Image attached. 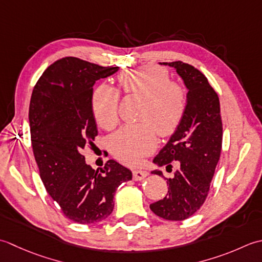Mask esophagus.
Returning a JSON list of instances; mask_svg holds the SVG:
<instances>
[{
	"instance_id": "obj_1",
	"label": "esophagus",
	"mask_w": 262,
	"mask_h": 262,
	"mask_svg": "<svg viewBox=\"0 0 262 262\" xmlns=\"http://www.w3.org/2000/svg\"><path fill=\"white\" fill-rule=\"evenodd\" d=\"M147 175H148V173L146 172V170H141V169H136V170H133V173H132L133 180L135 181H141L145 179Z\"/></svg>"
}]
</instances>
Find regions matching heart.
I'll return each mask as SVG.
<instances>
[{"instance_id": "b5f03b06", "label": "heart", "mask_w": 262, "mask_h": 262, "mask_svg": "<svg viewBox=\"0 0 262 262\" xmlns=\"http://www.w3.org/2000/svg\"><path fill=\"white\" fill-rule=\"evenodd\" d=\"M119 83L125 94L145 98L138 124H129L115 132L110 140L114 157L126 165H138L151 154L158 136L173 135L186 110V92L182 84L169 81L166 70L158 67H143L122 72ZM120 94L108 84H100L92 96V110L97 124L111 130L119 122Z\"/></svg>"}]
</instances>
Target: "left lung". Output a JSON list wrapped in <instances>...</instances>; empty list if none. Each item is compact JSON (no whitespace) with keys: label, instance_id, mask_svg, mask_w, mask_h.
Returning <instances> with one entry per match:
<instances>
[{"label":"left lung","instance_id":"left-lung-1","mask_svg":"<svg viewBox=\"0 0 262 262\" xmlns=\"http://www.w3.org/2000/svg\"><path fill=\"white\" fill-rule=\"evenodd\" d=\"M163 64L175 69L188 94L182 121L154 158L158 166L166 165V170H172L173 161L179 162V169L166 179V196L151 204L150 209L164 220L176 222L191 217L204 205L221 157L223 124L220 98L205 74L181 61ZM151 173L163 176L158 169Z\"/></svg>","mask_w":262,"mask_h":262}]
</instances>
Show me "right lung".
I'll return each instance as SVG.
<instances>
[{
  "label": "right lung",
  "mask_w": 262,
  "mask_h": 262,
  "mask_svg": "<svg viewBox=\"0 0 262 262\" xmlns=\"http://www.w3.org/2000/svg\"><path fill=\"white\" fill-rule=\"evenodd\" d=\"M117 71L119 67L64 57L46 69L31 95L30 136L40 179L64 216L78 224L106 220L116 189L132 179L131 170L113 159L95 170L82 155L97 136L94 84Z\"/></svg>",
  "instance_id": "right-lung-1"
}]
</instances>
